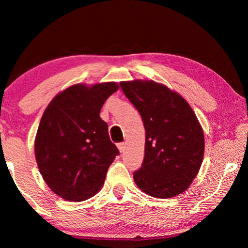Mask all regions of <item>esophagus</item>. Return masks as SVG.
I'll return each mask as SVG.
<instances>
[{
  "mask_svg": "<svg viewBox=\"0 0 248 248\" xmlns=\"http://www.w3.org/2000/svg\"><path fill=\"white\" fill-rule=\"evenodd\" d=\"M117 146H118V150L120 151V152L123 153L124 151V149H125V143H124V142H121V143L117 144Z\"/></svg>",
  "mask_w": 248,
  "mask_h": 248,
  "instance_id": "34e87169",
  "label": "esophagus"
}]
</instances>
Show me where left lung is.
<instances>
[{
    "label": "left lung",
    "mask_w": 248,
    "mask_h": 248,
    "mask_svg": "<svg viewBox=\"0 0 248 248\" xmlns=\"http://www.w3.org/2000/svg\"><path fill=\"white\" fill-rule=\"evenodd\" d=\"M140 112L145 129L144 159L134 183L154 198H171L187 189L202 164L203 130L190 105L154 81L120 82Z\"/></svg>",
    "instance_id": "1"
}]
</instances>
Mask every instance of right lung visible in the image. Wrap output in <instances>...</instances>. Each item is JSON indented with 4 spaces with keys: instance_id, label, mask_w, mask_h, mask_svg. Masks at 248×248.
Instances as JSON below:
<instances>
[{
    "instance_id": "1",
    "label": "right lung",
    "mask_w": 248,
    "mask_h": 248,
    "mask_svg": "<svg viewBox=\"0 0 248 248\" xmlns=\"http://www.w3.org/2000/svg\"><path fill=\"white\" fill-rule=\"evenodd\" d=\"M118 89L116 82L75 84L46 108L36 134L35 156L46 184L62 199L86 200L103 187L119 151L99 114Z\"/></svg>"
}]
</instances>
